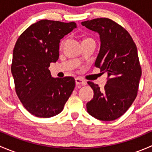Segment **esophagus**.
I'll return each instance as SVG.
<instances>
[{"label":"esophagus","mask_w":152,"mask_h":152,"mask_svg":"<svg viewBox=\"0 0 152 152\" xmlns=\"http://www.w3.org/2000/svg\"><path fill=\"white\" fill-rule=\"evenodd\" d=\"M76 85H86V82L84 81L83 79H82L81 78L77 77L76 78Z\"/></svg>","instance_id":"34e87169"}]
</instances>
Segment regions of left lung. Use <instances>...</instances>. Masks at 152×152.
Listing matches in <instances>:
<instances>
[{"label":"left lung","instance_id":"left-lung-1","mask_svg":"<svg viewBox=\"0 0 152 152\" xmlns=\"http://www.w3.org/2000/svg\"><path fill=\"white\" fill-rule=\"evenodd\" d=\"M100 37L95 66L107 73L104 89L88 82L94 95L87 103V113L95 118L110 121L127 111L137 96L141 67L135 43L126 29L109 18L82 22Z\"/></svg>","mask_w":152,"mask_h":152}]
</instances>
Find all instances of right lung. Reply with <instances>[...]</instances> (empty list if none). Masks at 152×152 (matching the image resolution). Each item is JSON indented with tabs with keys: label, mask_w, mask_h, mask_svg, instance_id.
<instances>
[{
	"label": "right lung",
	"mask_w": 152,
	"mask_h": 152,
	"mask_svg": "<svg viewBox=\"0 0 152 152\" xmlns=\"http://www.w3.org/2000/svg\"><path fill=\"white\" fill-rule=\"evenodd\" d=\"M76 27L74 22L41 20L15 43L11 67L15 90L33 115L50 118L60 113L74 89L73 77L53 78L48 68L59 59L61 39Z\"/></svg>",
	"instance_id": "1"
}]
</instances>
